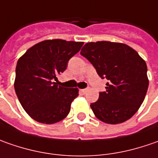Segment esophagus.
<instances>
[{"label":"esophagus","mask_w":158,"mask_h":158,"mask_svg":"<svg viewBox=\"0 0 158 158\" xmlns=\"http://www.w3.org/2000/svg\"><path fill=\"white\" fill-rule=\"evenodd\" d=\"M87 91H88V90L86 89V88H85V89H81V90H80V92H81V94H85V93H86Z\"/></svg>","instance_id":"1"}]
</instances>
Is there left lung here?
Returning a JSON list of instances; mask_svg holds the SVG:
<instances>
[{
	"label": "left lung",
	"mask_w": 158,
	"mask_h": 158,
	"mask_svg": "<svg viewBox=\"0 0 158 158\" xmlns=\"http://www.w3.org/2000/svg\"><path fill=\"white\" fill-rule=\"evenodd\" d=\"M80 54L106 79V91L90 106L101 122L118 124L133 116L143 102L149 80L146 63L127 44L101 41L87 43Z\"/></svg>",
	"instance_id": "obj_1"
}]
</instances>
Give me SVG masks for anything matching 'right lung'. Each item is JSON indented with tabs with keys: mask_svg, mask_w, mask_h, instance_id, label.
Listing matches in <instances>:
<instances>
[{
	"mask_svg": "<svg viewBox=\"0 0 158 158\" xmlns=\"http://www.w3.org/2000/svg\"><path fill=\"white\" fill-rule=\"evenodd\" d=\"M83 44L45 40L30 48L18 59L15 94L23 109L35 121L52 124L67 116L79 91L57 85V76L64 72L70 58L79 52Z\"/></svg>",
	"mask_w": 158,
	"mask_h": 158,
	"instance_id": "right-lung-1",
	"label": "right lung"
}]
</instances>
